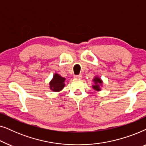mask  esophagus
I'll list each match as a JSON object with an SVG mask.
<instances>
[{"instance_id":"1","label":"esophagus","mask_w":146,"mask_h":146,"mask_svg":"<svg viewBox=\"0 0 146 146\" xmlns=\"http://www.w3.org/2000/svg\"><path fill=\"white\" fill-rule=\"evenodd\" d=\"M82 78V74L74 76V78H76V79H80V78Z\"/></svg>"}]
</instances>
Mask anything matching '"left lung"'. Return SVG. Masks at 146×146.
<instances>
[{
    "label": "left lung",
    "instance_id": "obj_1",
    "mask_svg": "<svg viewBox=\"0 0 146 146\" xmlns=\"http://www.w3.org/2000/svg\"><path fill=\"white\" fill-rule=\"evenodd\" d=\"M93 80L95 83V85H94L92 86L93 88L95 90H97V91L101 90L100 86L102 85V81L101 80V79L98 77H96Z\"/></svg>",
    "mask_w": 146,
    "mask_h": 146
}]
</instances>
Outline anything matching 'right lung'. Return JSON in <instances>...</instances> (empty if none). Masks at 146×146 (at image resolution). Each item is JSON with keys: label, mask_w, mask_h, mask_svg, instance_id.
<instances>
[{"label": "right lung", "mask_w": 146, "mask_h": 146, "mask_svg": "<svg viewBox=\"0 0 146 146\" xmlns=\"http://www.w3.org/2000/svg\"><path fill=\"white\" fill-rule=\"evenodd\" d=\"M64 78L62 77L58 74L54 75L53 78L50 82V88L54 92H59L63 89L64 87Z\"/></svg>", "instance_id": "right-lung-1"}]
</instances>
